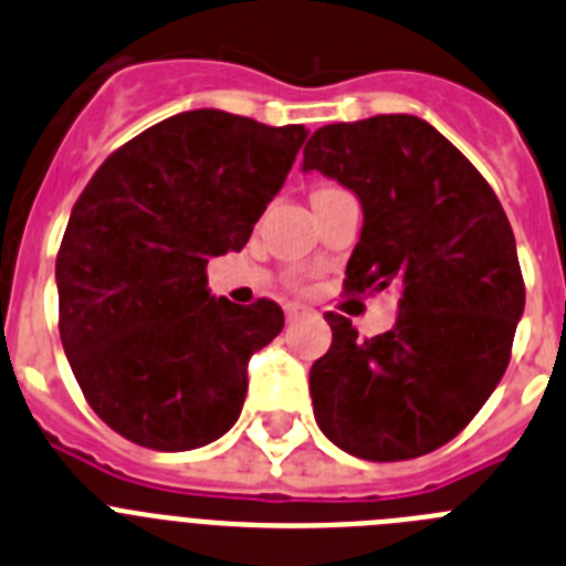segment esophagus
Wrapping results in <instances>:
<instances>
[{
	"mask_svg": "<svg viewBox=\"0 0 566 566\" xmlns=\"http://www.w3.org/2000/svg\"><path fill=\"white\" fill-rule=\"evenodd\" d=\"M304 313H307V307H304V304H287V307H284V316H287V322L304 316Z\"/></svg>",
	"mask_w": 566,
	"mask_h": 566,
	"instance_id": "1",
	"label": "esophagus"
}]
</instances>
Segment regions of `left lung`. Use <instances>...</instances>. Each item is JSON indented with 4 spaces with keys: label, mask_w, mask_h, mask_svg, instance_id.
<instances>
[{
    "label": "left lung",
    "mask_w": 566,
    "mask_h": 566,
    "mask_svg": "<svg viewBox=\"0 0 566 566\" xmlns=\"http://www.w3.org/2000/svg\"><path fill=\"white\" fill-rule=\"evenodd\" d=\"M302 170L361 201L344 287L399 290V318L381 336L324 316L333 344L311 367L316 424L356 459L432 453L470 424L510 365L524 279L504 208L459 147L407 113L318 127Z\"/></svg>",
    "instance_id": "8db88e82"
}]
</instances>
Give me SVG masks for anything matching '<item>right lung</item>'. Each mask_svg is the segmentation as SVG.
<instances>
[{
  "label": "right lung",
  "mask_w": 566,
  "mask_h": 566,
  "mask_svg": "<svg viewBox=\"0 0 566 566\" xmlns=\"http://www.w3.org/2000/svg\"><path fill=\"white\" fill-rule=\"evenodd\" d=\"M304 139L302 125L176 113L107 156L73 205L59 336L87 405L127 441L179 453L239 419L250 356L284 313L210 296L205 268L248 244Z\"/></svg>",
  "instance_id": "obj_1"
}]
</instances>
